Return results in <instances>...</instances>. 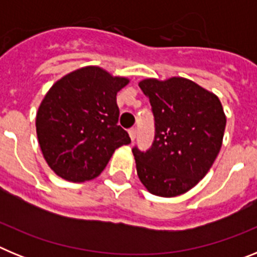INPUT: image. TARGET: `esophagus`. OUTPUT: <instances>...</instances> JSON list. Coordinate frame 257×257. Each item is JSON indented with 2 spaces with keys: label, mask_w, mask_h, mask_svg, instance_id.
Instances as JSON below:
<instances>
[{
  "label": "esophagus",
  "mask_w": 257,
  "mask_h": 257,
  "mask_svg": "<svg viewBox=\"0 0 257 257\" xmlns=\"http://www.w3.org/2000/svg\"><path fill=\"white\" fill-rule=\"evenodd\" d=\"M128 135H130L131 138V142H134V140L136 139V128H131V130L128 131Z\"/></svg>",
  "instance_id": "esophagus-1"
}]
</instances>
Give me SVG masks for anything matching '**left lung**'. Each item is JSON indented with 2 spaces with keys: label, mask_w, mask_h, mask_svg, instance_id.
Returning <instances> with one entry per match:
<instances>
[{
  "label": "left lung",
  "mask_w": 257,
  "mask_h": 257,
  "mask_svg": "<svg viewBox=\"0 0 257 257\" xmlns=\"http://www.w3.org/2000/svg\"><path fill=\"white\" fill-rule=\"evenodd\" d=\"M151 101L156 136L147 152L133 149L136 172L154 196L176 197L196 187L222 145L226 117L219 97L183 77L139 82Z\"/></svg>",
  "instance_id": "left-lung-1"
}]
</instances>
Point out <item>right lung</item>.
Wrapping results in <instances>:
<instances>
[{
    "instance_id": "obj_1",
    "label": "right lung",
    "mask_w": 257,
    "mask_h": 257,
    "mask_svg": "<svg viewBox=\"0 0 257 257\" xmlns=\"http://www.w3.org/2000/svg\"><path fill=\"white\" fill-rule=\"evenodd\" d=\"M130 79L96 65L73 70L50 87L36 114L38 144L58 176L73 183L101 174L114 151L131 143L118 126L117 92Z\"/></svg>"
}]
</instances>
